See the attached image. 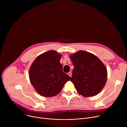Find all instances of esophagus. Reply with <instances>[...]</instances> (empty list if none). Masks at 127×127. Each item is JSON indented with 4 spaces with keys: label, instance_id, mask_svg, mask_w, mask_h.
I'll return each instance as SVG.
<instances>
[{
    "label": "esophagus",
    "instance_id": "1",
    "mask_svg": "<svg viewBox=\"0 0 127 127\" xmlns=\"http://www.w3.org/2000/svg\"><path fill=\"white\" fill-rule=\"evenodd\" d=\"M68 75L71 77V76H72V73H71V72H69V73H68Z\"/></svg>",
    "mask_w": 127,
    "mask_h": 127
}]
</instances>
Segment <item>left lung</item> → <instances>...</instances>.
<instances>
[{
    "label": "left lung",
    "mask_w": 127,
    "mask_h": 127,
    "mask_svg": "<svg viewBox=\"0 0 127 127\" xmlns=\"http://www.w3.org/2000/svg\"><path fill=\"white\" fill-rule=\"evenodd\" d=\"M69 57L74 66L70 81L77 93L84 97L98 94L107 80L104 64L94 54L82 50L71 54Z\"/></svg>",
    "instance_id": "obj_1"
}]
</instances>
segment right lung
<instances>
[{"label":"right lung","mask_w":127,"mask_h":127,"mask_svg":"<svg viewBox=\"0 0 127 127\" xmlns=\"http://www.w3.org/2000/svg\"><path fill=\"white\" fill-rule=\"evenodd\" d=\"M62 54L54 50L38 56L29 69L30 82L40 95L52 97L59 94L70 77L63 72Z\"/></svg>","instance_id":"add662e5"}]
</instances>
